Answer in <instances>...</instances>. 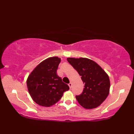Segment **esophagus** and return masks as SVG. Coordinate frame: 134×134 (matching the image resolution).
<instances>
[{
  "mask_svg": "<svg viewBox=\"0 0 134 134\" xmlns=\"http://www.w3.org/2000/svg\"><path fill=\"white\" fill-rule=\"evenodd\" d=\"M72 83H71V82H70V83L69 84V87H70V89H71V88L72 87Z\"/></svg>",
  "mask_w": 134,
  "mask_h": 134,
  "instance_id": "34e87169",
  "label": "esophagus"
}]
</instances>
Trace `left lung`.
Returning a JSON list of instances; mask_svg holds the SVG:
<instances>
[{
	"label": "left lung",
	"mask_w": 134,
	"mask_h": 134,
	"mask_svg": "<svg viewBox=\"0 0 134 134\" xmlns=\"http://www.w3.org/2000/svg\"><path fill=\"white\" fill-rule=\"evenodd\" d=\"M67 61L77 71L85 83L83 92L76 96L79 104L85 109L99 106L109 93V78L105 71L92 60L68 58Z\"/></svg>",
	"instance_id": "left-lung-1"
}]
</instances>
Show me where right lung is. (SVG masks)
Returning a JSON list of instances; mask_svg holds the SVG:
<instances>
[{
  "instance_id": "obj_1",
  "label": "right lung",
  "mask_w": 134,
  "mask_h": 134,
  "mask_svg": "<svg viewBox=\"0 0 134 134\" xmlns=\"http://www.w3.org/2000/svg\"><path fill=\"white\" fill-rule=\"evenodd\" d=\"M60 61V58L56 56L45 59L37 65L28 76V91L33 100L39 105L52 106L70 89L56 74Z\"/></svg>"
}]
</instances>
